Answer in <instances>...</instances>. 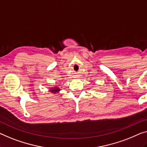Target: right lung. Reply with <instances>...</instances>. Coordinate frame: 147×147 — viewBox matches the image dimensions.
<instances>
[{
    "mask_svg": "<svg viewBox=\"0 0 147 147\" xmlns=\"http://www.w3.org/2000/svg\"><path fill=\"white\" fill-rule=\"evenodd\" d=\"M51 91L52 92H57L59 91V88H57V87H56V88H55L54 89L51 90Z\"/></svg>",
    "mask_w": 147,
    "mask_h": 147,
    "instance_id": "1",
    "label": "right lung"
}]
</instances>
